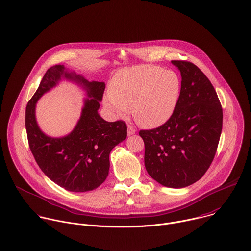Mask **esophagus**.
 <instances>
[{
    "instance_id": "obj_1",
    "label": "esophagus",
    "mask_w": 251,
    "mask_h": 251,
    "mask_svg": "<svg viewBox=\"0 0 251 251\" xmlns=\"http://www.w3.org/2000/svg\"><path fill=\"white\" fill-rule=\"evenodd\" d=\"M135 133V128L132 126H127V135H132Z\"/></svg>"
}]
</instances>
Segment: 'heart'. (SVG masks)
<instances>
[{"label":"heart","instance_id":"heart-1","mask_svg":"<svg viewBox=\"0 0 251 251\" xmlns=\"http://www.w3.org/2000/svg\"><path fill=\"white\" fill-rule=\"evenodd\" d=\"M180 89L181 80L176 73L157 66H138L114 75L104 104L118 117L132 107L133 117L140 126L156 127L173 115Z\"/></svg>","mask_w":251,"mask_h":251}]
</instances>
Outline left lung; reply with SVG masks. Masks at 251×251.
Wrapping results in <instances>:
<instances>
[{"label": "left lung", "mask_w": 251, "mask_h": 251, "mask_svg": "<svg viewBox=\"0 0 251 251\" xmlns=\"http://www.w3.org/2000/svg\"><path fill=\"white\" fill-rule=\"evenodd\" d=\"M181 75L177 105L171 118L153 129H141L144 164L149 176L167 187L199 180L219 144L223 109L208 77L192 63L172 61Z\"/></svg>", "instance_id": "1"}]
</instances>
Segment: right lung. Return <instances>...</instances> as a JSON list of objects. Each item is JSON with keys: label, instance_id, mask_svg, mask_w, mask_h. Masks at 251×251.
Here are the masks:
<instances>
[{"label": "right lung", "instance_id": "obj_1", "mask_svg": "<svg viewBox=\"0 0 251 251\" xmlns=\"http://www.w3.org/2000/svg\"><path fill=\"white\" fill-rule=\"evenodd\" d=\"M62 77L83 85L90 98L75 129L67 137L53 139L40 130L35 104ZM105 87V82H89L81 75L67 72L63 65H57L48 69L26 106L25 127L34 159L51 180L69 191L85 192L101 185L109 174L110 152L126 138L124 121L106 122L98 114Z\"/></svg>", "mask_w": 251, "mask_h": 251}]
</instances>
